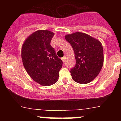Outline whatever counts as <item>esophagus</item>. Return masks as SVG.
Segmentation results:
<instances>
[{
	"instance_id": "esophagus-1",
	"label": "esophagus",
	"mask_w": 121,
	"mask_h": 121,
	"mask_svg": "<svg viewBox=\"0 0 121 121\" xmlns=\"http://www.w3.org/2000/svg\"><path fill=\"white\" fill-rule=\"evenodd\" d=\"M65 59H66V58H65V56H64V57H63L62 58V61L64 62H65Z\"/></svg>"
}]
</instances>
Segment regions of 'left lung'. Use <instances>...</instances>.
Instances as JSON below:
<instances>
[{
	"label": "left lung",
	"mask_w": 121,
	"mask_h": 121,
	"mask_svg": "<svg viewBox=\"0 0 121 121\" xmlns=\"http://www.w3.org/2000/svg\"><path fill=\"white\" fill-rule=\"evenodd\" d=\"M65 37L73 49L76 62L70 71L73 79L79 84H88L102 69L104 62L102 44L91 36L79 32Z\"/></svg>",
	"instance_id": "obj_1"
}]
</instances>
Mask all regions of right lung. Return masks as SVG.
I'll return each mask as SVG.
<instances>
[{"instance_id": "obj_1", "label": "right lung", "mask_w": 121, "mask_h": 121, "mask_svg": "<svg viewBox=\"0 0 121 121\" xmlns=\"http://www.w3.org/2000/svg\"><path fill=\"white\" fill-rule=\"evenodd\" d=\"M54 33L38 30L25 41L22 59L26 72L36 82L49 86L57 82L63 62L50 45Z\"/></svg>"}]
</instances>
